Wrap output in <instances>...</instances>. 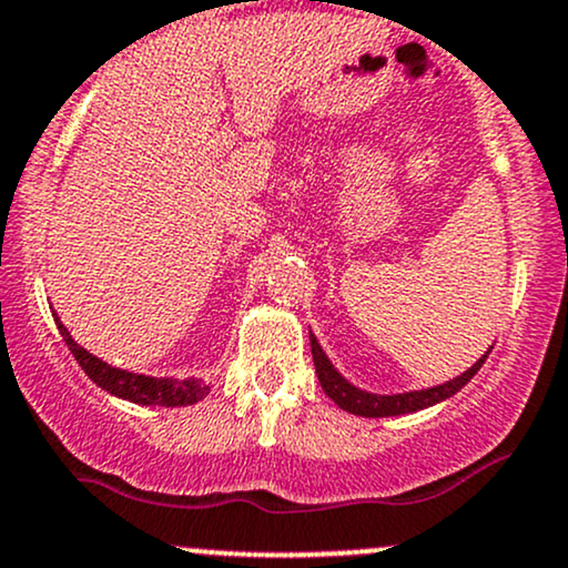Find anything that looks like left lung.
<instances>
[{
  "label": "left lung",
  "mask_w": 568,
  "mask_h": 568,
  "mask_svg": "<svg viewBox=\"0 0 568 568\" xmlns=\"http://www.w3.org/2000/svg\"><path fill=\"white\" fill-rule=\"evenodd\" d=\"M310 344H312V361H315V374L321 379L323 393L336 403L338 408L349 410L355 416H368V419H382V416H400V414H414V410H422L427 406H435V403L446 400L459 393L467 382L478 374L480 366L486 363L488 352L475 363L473 368H467L465 374H459L456 379L438 384V387L429 389H414V393H400V395H376V393H366V389H357L355 384H349L342 374L334 368V363L328 361L317 338L310 334Z\"/></svg>",
  "instance_id": "left-lung-1"
}]
</instances>
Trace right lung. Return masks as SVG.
<instances>
[{
	"mask_svg": "<svg viewBox=\"0 0 568 568\" xmlns=\"http://www.w3.org/2000/svg\"><path fill=\"white\" fill-rule=\"evenodd\" d=\"M53 317H55L58 331H61L63 342L69 344L71 355H74V361L80 363L84 374H88L98 387L106 389V393H112L116 397H122V400L139 403V406L175 408V406H192V403L202 400V397L211 393V387H207L202 379H181V382L158 379V376H143V374H133V371L109 366V363H103L101 357L90 355L88 349L80 347V344L69 336L67 325L58 321V315Z\"/></svg>",
	"mask_w": 568,
	"mask_h": 568,
	"instance_id": "right-lung-1",
	"label": "right lung"
}]
</instances>
